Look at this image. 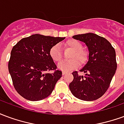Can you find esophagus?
Returning <instances> with one entry per match:
<instances>
[{
  "label": "esophagus",
  "mask_w": 124,
  "mask_h": 124,
  "mask_svg": "<svg viewBox=\"0 0 124 124\" xmlns=\"http://www.w3.org/2000/svg\"><path fill=\"white\" fill-rule=\"evenodd\" d=\"M67 73H68V72H66V71H63V72H62V74H63V75H65V74H67Z\"/></svg>",
  "instance_id": "34e87169"
}]
</instances>
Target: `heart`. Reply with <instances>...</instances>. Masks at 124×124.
Wrapping results in <instances>:
<instances>
[{
  "mask_svg": "<svg viewBox=\"0 0 124 124\" xmlns=\"http://www.w3.org/2000/svg\"><path fill=\"white\" fill-rule=\"evenodd\" d=\"M65 47L72 50L70 55V60H63L58 64V68L62 71H69L75 69L80 64H86L88 60V52L83 48V45L80 41L70 39L66 42ZM49 54L54 62H60L62 58V50L59 44H55L51 47Z\"/></svg>",
  "mask_w": 124,
  "mask_h": 124,
  "instance_id": "heart-1",
  "label": "heart"
}]
</instances>
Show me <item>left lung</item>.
<instances>
[{
  "label": "left lung",
  "mask_w": 124,
  "mask_h": 124,
  "mask_svg": "<svg viewBox=\"0 0 124 124\" xmlns=\"http://www.w3.org/2000/svg\"><path fill=\"white\" fill-rule=\"evenodd\" d=\"M73 38L87 45L89 60L80 70L85 75L73 72L74 80L69 88L77 98L93 101L106 93L115 74L117 68L115 49L106 38L93 33L78 34Z\"/></svg>",
  "instance_id": "obj_1"
}]
</instances>
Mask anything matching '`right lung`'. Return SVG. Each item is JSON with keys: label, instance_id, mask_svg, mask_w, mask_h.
Segmentation results:
<instances>
[{"label": "right lung", "instance_id": "add662e5", "mask_svg": "<svg viewBox=\"0 0 124 124\" xmlns=\"http://www.w3.org/2000/svg\"><path fill=\"white\" fill-rule=\"evenodd\" d=\"M62 37L34 34L23 38L13 46L8 71L15 90L24 98L39 101L50 95L62 71L49 54L50 49ZM53 71L52 73H48Z\"/></svg>", "mask_w": 124, "mask_h": 124}]
</instances>
